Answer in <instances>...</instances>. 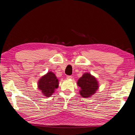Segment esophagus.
<instances>
[{
	"label": "esophagus",
	"instance_id": "1",
	"mask_svg": "<svg viewBox=\"0 0 135 135\" xmlns=\"http://www.w3.org/2000/svg\"><path fill=\"white\" fill-rule=\"evenodd\" d=\"M67 79H72L73 76H71V75H68V76H67Z\"/></svg>",
	"mask_w": 135,
	"mask_h": 135
}]
</instances>
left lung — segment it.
Wrapping results in <instances>:
<instances>
[{
	"instance_id": "obj_1",
	"label": "left lung",
	"mask_w": 135,
	"mask_h": 135,
	"mask_svg": "<svg viewBox=\"0 0 135 135\" xmlns=\"http://www.w3.org/2000/svg\"><path fill=\"white\" fill-rule=\"evenodd\" d=\"M77 85L80 87V94L84 98L92 97L99 88V83L94 76L90 73H84L77 81Z\"/></svg>"
}]
</instances>
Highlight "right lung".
Instances as JSON below:
<instances>
[{
  "label": "right lung",
  "mask_w": 135,
  "mask_h": 135,
  "mask_svg": "<svg viewBox=\"0 0 135 135\" xmlns=\"http://www.w3.org/2000/svg\"><path fill=\"white\" fill-rule=\"evenodd\" d=\"M59 81L55 74L52 71H49L38 80V88L44 96L50 97L54 93L55 89L59 87Z\"/></svg>",
  "instance_id": "obj_1"
}]
</instances>
